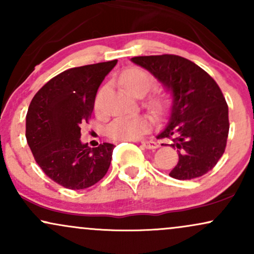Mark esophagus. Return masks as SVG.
<instances>
[{"mask_svg": "<svg viewBox=\"0 0 254 254\" xmlns=\"http://www.w3.org/2000/svg\"><path fill=\"white\" fill-rule=\"evenodd\" d=\"M141 144L143 145L145 149H156V148L159 147V144H157L155 141H153V139H149V141H142Z\"/></svg>", "mask_w": 254, "mask_h": 254, "instance_id": "esophagus-1", "label": "esophagus"}]
</instances>
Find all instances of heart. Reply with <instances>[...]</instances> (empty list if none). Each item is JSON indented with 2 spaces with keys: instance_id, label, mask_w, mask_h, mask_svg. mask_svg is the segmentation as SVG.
<instances>
[{
  "instance_id": "b5f03b06",
  "label": "heart",
  "mask_w": 254,
  "mask_h": 254,
  "mask_svg": "<svg viewBox=\"0 0 254 254\" xmlns=\"http://www.w3.org/2000/svg\"><path fill=\"white\" fill-rule=\"evenodd\" d=\"M121 84L123 88L132 95L141 97L147 93L153 84V78L149 74L138 68H131L124 71L121 76ZM170 99L165 93H155L148 99V105L155 115H161L167 109ZM150 118L144 115H133L118 117L107 127L110 137L122 141L139 138L150 129Z\"/></svg>"
}]
</instances>
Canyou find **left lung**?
Returning a JSON list of instances; mask_svg holds the SVG:
<instances>
[{"label": "left lung", "mask_w": 254, "mask_h": 254, "mask_svg": "<svg viewBox=\"0 0 254 254\" xmlns=\"http://www.w3.org/2000/svg\"><path fill=\"white\" fill-rule=\"evenodd\" d=\"M131 61L151 72L173 99L168 123L157 135L170 138L168 145L178 151L179 161L170 176L190 180L208 173L223 155L229 131L228 106L218 84L197 64L176 55Z\"/></svg>", "instance_id": "1"}]
</instances>
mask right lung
Segmentation results:
<instances>
[{"instance_id": "right-lung-1", "label": "right lung", "mask_w": 254, "mask_h": 254, "mask_svg": "<svg viewBox=\"0 0 254 254\" xmlns=\"http://www.w3.org/2000/svg\"><path fill=\"white\" fill-rule=\"evenodd\" d=\"M117 60L61 72L37 92L26 115V138L34 160L55 183L70 190L97 184L109 171L115 145L89 148L81 142L95 95Z\"/></svg>"}]
</instances>
